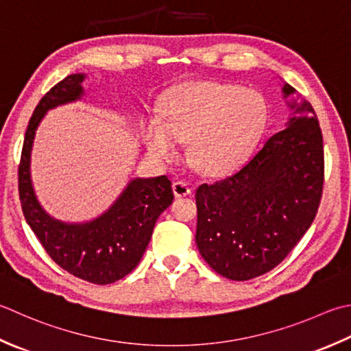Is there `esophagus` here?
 Listing matches in <instances>:
<instances>
[{
  "label": "esophagus",
  "instance_id": "34e87169",
  "mask_svg": "<svg viewBox=\"0 0 351 351\" xmlns=\"http://www.w3.org/2000/svg\"><path fill=\"white\" fill-rule=\"evenodd\" d=\"M173 191L178 197L187 196L191 191V185L185 181H175L173 182Z\"/></svg>",
  "mask_w": 351,
  "mask_h": 351
}]
</instances>
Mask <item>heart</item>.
<instances>
[{
    "mask_svg": "<svg viewBox=\"0 0 351 351\" xmlns=\"http://www.w3.org/2000/svg\"><path fill=\"white\" fill-rule=\"evenodd\" d=\"M267 121L265 99L251 89L225 84H191L164 101V121L150 119L144 141L155 156L171 158L178 141H190L197 169L222 173L243 161Z\"/></svg>",
    "mask_w": 351,
    "mask_h": 351,
    "instance_id": "heart-1",
    "label": "heart"
}]
</instances>
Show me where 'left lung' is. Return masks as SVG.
<instances>
[{"instance_id":"8db88e82","label":"left lung","mask_w":351,"mask_h":351,"mask_svg":"<svg viewBox=\"0 0 351 351\" xmlns=\"http://www.w3.org/2000/svg\"><path fill=\"white\" fill-rule=\"evenodd\" d=\"M292 108L287 128L242 167L196 189L197 250L225 278L245 281L274 269L318 213L324 185L319 121L311 101Z\"/></svg>"}]
</instances>
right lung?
Instances as JSON below:
<instances>
[{
  "mask_svg": "<svg viewBox=\"0 0 351 351\" xmlns=\"http://www.w3.org/2000/svg\"><path fill=\"white\" fill-rule=\"evenodd\" d=\"M84 74H71L48 91L29 121L18 166L21 208L27 223L54 263L94 285L126 277L140 263L158 216L173 201L167 175L134 180L108 213L84 225H65L48 217L30 182V150L40 119L50 108L80 97Z\"/></svg>",
  "mask_w": 351,
  "mask_h": 351,
  "instance_id": "add662e5",
  "label": "right lung"
}]
</instances>
